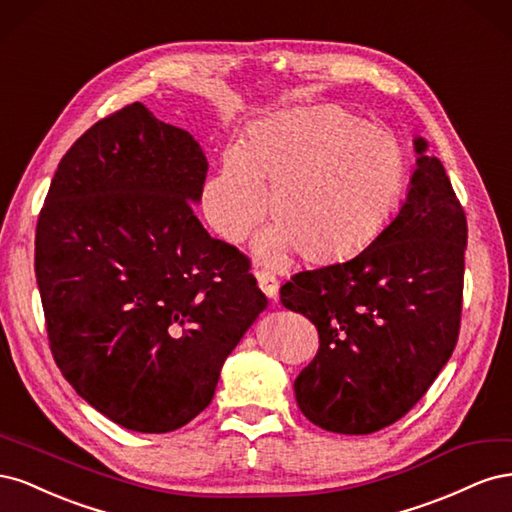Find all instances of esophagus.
<instances>
[{
    "instance_id": "1",
    "label": "esophagus",
    "mask_w": 512,
    "mask_h": 512,
    "mask_svg": "<svg viewBox=\"0 0 512 512\" xmlns=\"http://www.w3.org/2000/svg\"><path fill=\"white\" fill-rule=\"evenodd\" d=\"M256 280H258V286L262 288V292H265L269 299L277 297V277L271 271H267V269L256 271Z\"/></svg>"
}]
</instances>
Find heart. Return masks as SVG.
Segmentation results:
<instances>
[{
	"label": "heart",
	"mask_w": 512,
	"mask_h": 512,
	"mask_svg": "<svg viewBox=\"0 0 512 512\" xmlns=\"http://www.w3.org/2000/svg\"><path fill=\"white\" fill-rule=\"evenodd\" d=\"M408 160L399 138L339 106H316L245 134L205 188L207 220L243 241L267 211L265 252L288 247L307 260L363 250L391 222L404 196Z\"/></svg>",
	"instance_id": "1"
}]
</instances>
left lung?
Segmentation results:
<instances>
[{
	"label": "left lung",
	"mask_w": 512,
	"mask_h": 512,
	"mask_svg": "<svg viewBox=\"0 0 512 512\" xmlns=\"http://www.w3.org/2000/svg\"><path fill=\"white\" fill-rule=\"evenodd\" d=\"M412 185L397 218L361 254L301 271L280 288L286 309L312 320L316 359L294 380L307 421L348 436L397 423L457 346L466 213L438 158L414 141Z\"/></svg>",
	"instance_id": "8db88e82"
}]
</instances>
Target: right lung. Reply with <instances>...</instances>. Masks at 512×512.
<instances>
[{
  "mask_svg": "<svg viewBox=\"0 0 512 512\" xmlns=\"http://www.w3.org/2000/svg\"><path fill=\"white\" fill-rule=\"evenodd\" d=\"M209 162L141 102L61 158L36 226L46 335L64 378L117 425L166 433L213 399L269 301L235 245L194 215Z\"/></svg>",
  "mask_w": 512,
  "mask_h": 512,
  "instance_id": "1",
  "label": "right lung"
}]
</instances>
